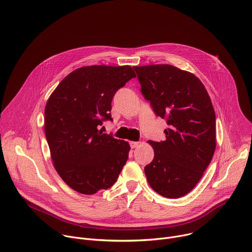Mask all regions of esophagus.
<instances>
[{
	"instance_id": "esophagus-1",
	"label": "esophagus",
	"mask_w": 252,
	"mask_h": 252,
	"mask_svg": "<svg viewBox=\"0 0 252 252\" xmlns=\"http://www.w3.org/2000/svg\"><path fill=\"white\" fill-rule=\"evenodd\" d=\"M138 145H139V142H137V141H130V142H129V146H130L131 149L137 148Z\"/></svg>"
}]
</instances>
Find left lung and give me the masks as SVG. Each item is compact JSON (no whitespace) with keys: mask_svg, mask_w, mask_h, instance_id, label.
Here are the masks:
<instances>
[{"mask_svg":"<svg viewBox=\"0 0 252 252\" xmlns=\"http://www.w3.org/2000/svg\"><path fill=\"white\" fill-rule=\"evenodd\" d=\"M141 93L157 116L166 119V139L149 140L155 158L145 167L151 188L167 198L188 194L210 163L215 141V113L200 80L170 64L133 66Z\"/></svg>","mask_w":252,"mask_h":252,"instance_id":"1","label":"left lung"}]
</instances>
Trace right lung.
Returning a JSON list of instances; mask_svg holds the SVG:
<instances>
[{
    "instance_id": "right-lung-1",
    "label": "right lung",
    "mask_w": 252,
    "mask_h": 252,
    "mask_svg": "<svg viewBox=\"0 0 252 252\" xmlns=\"http://www.w3.org/2000/svg\"><path fill=\"white\" fill-rule=\"evenodd\" d=\"M130 65H88L68 74L45 107V133L53 164L63 181L83 194L110 189L128 158L130 147L99 129L112 121V100L135 78Z\"/></svg>"
}]
</instances>
